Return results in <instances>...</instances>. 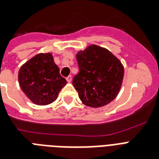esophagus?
I'll return each mask as SVG.
<instances>
[{
  "label": "esophagus",
  "mask_w": 159,
  "mask_h": 159,
  "mask_svg": "<svg viewBox=\"0 0 159 159\" xmlns=\"http://www.w3.org/2000/svg\"><path fill=\"white\" fill-rule=\"evenodd\" d=\"M66 80H67V82H72V76H71V75H69L68 77H66Z\"/></svg>",
  "instance_id": "obj_1"
}]
</instances>
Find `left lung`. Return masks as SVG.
<instances>
[{
    "label": "left lung",
    "mask_w": 159,
    "mask_h": 159,
    "mask_svg": "<svg viewBox=\"0 0 159 159\" xmlns=\"http://www.w3.org/2000/svg\"><path fill=\"white\" fill-rule=\"evenodd\" d=\"M79 72L72 84L82 103L91 107L109 104L118 95L124 77L120 60L106 48L91 45L77 54Z\"/></svg>",
    "instance_id": "obj_1"
}]
</instances>
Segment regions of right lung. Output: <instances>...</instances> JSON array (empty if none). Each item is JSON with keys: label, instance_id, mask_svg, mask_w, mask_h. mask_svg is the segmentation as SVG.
I'll use <instances>...</instances> for the list:
<instances>
[{"label": "right lung", "instance_id": "1", "mask_svg": "<svg viewBox=\"0 0 159 159\" xmlns=\"http://www.w3.org/2000/svg\"><path fill=\"white\" fill-rule=\"evenodd\" d=\"M18 78L24 93L40 106L54 102L67 83L49 53H39L25 62L19 71Z\"/></svg>", "mask_w": 159, "mask_h": 159}]
</instances>
